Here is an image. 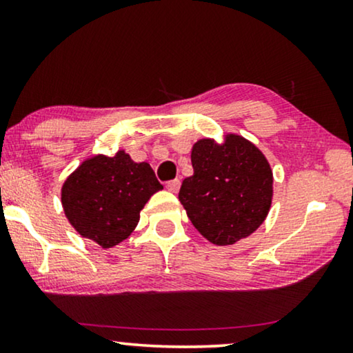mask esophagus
Instances as JSON below:
<instances>
[{"mask_svg": "<svg viewBox=\"0 0 353 353\" xmlns=\"http://www.w3.org/2000/svg\"><path fill=\"white\" fill-rule=\"evenodd\" d=\"M180 185H181L180 180H172L167 183V190L170 192H178V190H180Z\"/></svg>", "mask_w": 353, "mask_h": 353, "instance_id": "1", "label": "esophagus"}]
</instances>
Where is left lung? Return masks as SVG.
I'll list each match as a JSON object with an SVG mask.
<instances>
[{"label": "left lung", "mask_w": 353, "mask_h": 353, "mask_svg": "<svg viewBox=\"0 0 353 353\" xmlns=\"http://www.w3.org/2000/svg\"><path fill=\"white\" fill-rule=\"evenodd\" d=\"M194 173L183 180L178 199L194 228L216 245L252 234L267 219L273 172L262 151L239 134L223 143L199 139L191 151Z\"/></svg>", "instance_id": "obj_1"}]
</instances>
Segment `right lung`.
I'll return each mask as SVG.
<instances>
[{"label":"right lung","mask_w":353,"mask_h":353,"mask_svg":"<svg viewBox=\"0 0 353 353\" xmlns=\"http://www.w3.org/2000/svg\"><path fill=\"white\" fill-rule=\"evenodd\" d=\"M162 188L148 162H134L125 151L98 154L67 176L61 202L77 233L109 249L133 233L139 212Z\"/></svg>","instance_id":"add662e5"}]
</instances>
